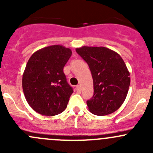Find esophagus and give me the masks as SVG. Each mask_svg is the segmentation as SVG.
Segmentation results:
<instances>
[{"label": "esophagus", "mask_w": 153, "mask_h": 153, "mask_svg": "<svg viewBox=\"0 0 153 153\" xmlns=\"http://www.w3.org/2000/svg\"><path fill=\"white\" fill-rule=\"evenodd\" d=\"M75 89H76V91L78 92H81V86H80L79 85L76 86V87H75Z\"/></svg>", "instance_id": "esophagus-1"}]
</instances>
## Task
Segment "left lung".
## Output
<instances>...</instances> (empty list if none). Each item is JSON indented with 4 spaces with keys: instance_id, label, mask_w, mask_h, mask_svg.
<instances>
[{
    "instance_id": "1",
    "label": "left lung",
    "mask_w": 153,
    "mask_h": 153,
    "mask_svg": "<svg viewBox=\"0 0 153 153\" xmlns=\"http://www.w3.org/2000/svg\"><path fill=\"white\" fill-rule=\"evenodd\" d=\"M87 63L93 79L94 95L86 101L96 115L115 112L123 104L130 84L129 72L115 51L104 47H82L75 49Z\"/></svg>"
}]
</instances>
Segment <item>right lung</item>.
I'll use <instances>...</instances> for the list:
<instances>
[{"label": "right lung", "instance_id": "obj_1", "mask_svg": "<svg viewBox=\"0 0 153 153\" xmlns=\"http://www.w3.org/2000/svg\"><path fill=\"white\" fill-rule=\"evenodd\" d=\"M72 55L69 48L52 45L32 54L23 74L22 86L29 105L38 113L53 116L67 108L73 89L64 67Z\"/></svg>", "mask_w": 153, "mask_h": 153}]
</instances>
